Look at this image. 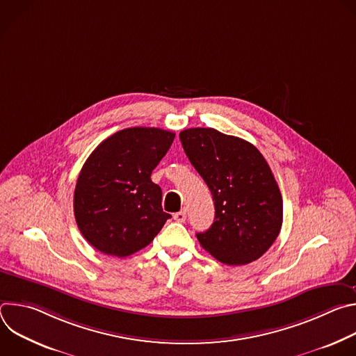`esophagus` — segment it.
I'll return each instance as SVG.
<instances>
[{
    "label": "esophagus",
    "instance_id": "1",
    "mask_svg": "<svg viewBox=\"0 0 356 356\" xmlns=\"http://www.w3.org/2000/svg\"><path fill=\"white\" fill-rule=\"evenodd\" d=\"M186 211H179V213H176L175 216H173V218H175V221H177V222H184L186 221Z\"/></svg>",
    "mask_w": 356,
    "mask_h": 356
}]
</instances>
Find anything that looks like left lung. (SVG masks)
Listing matches in <instances>:
<instances>
[{
	"instance_id": "obj_1",
	"label": "left lung",
	"mask_w": 356,
	"mask_h": 356,
	"mask_svg": "<svg viewBox=\"0 0 356 356\" xmlns=\"http://www.w3.org/2000/svg\"><path fill=\"white\" fill-rule=\"evenodd\" d=\"M180 140L216 207L213 225L197 234L200 245L225 265L259 259L283 222L282 194L268 162L248 140L213 128L184 129Z\"/></svg>"
}]
</instances>
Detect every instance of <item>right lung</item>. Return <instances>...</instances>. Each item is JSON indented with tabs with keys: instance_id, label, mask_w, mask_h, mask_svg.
<instances>
[{
	"instance_id": "obj_1",
	"label": "right lung",
	"mask_w": 356,
	"mask_h": 356,
	"mask_svg": "<svg viewBox=\"0 0 356 356\" xmlns=\"http://www.w3.org/2000/svg\"><path fill=\"white\" fill-rule=\"evenodd\" d=\"M175 132L135 127L115 132L88 156L74 188V217L97 250L125 258L147 246L172 217L150 180Z\"/></svg>"
}]
</instances>
